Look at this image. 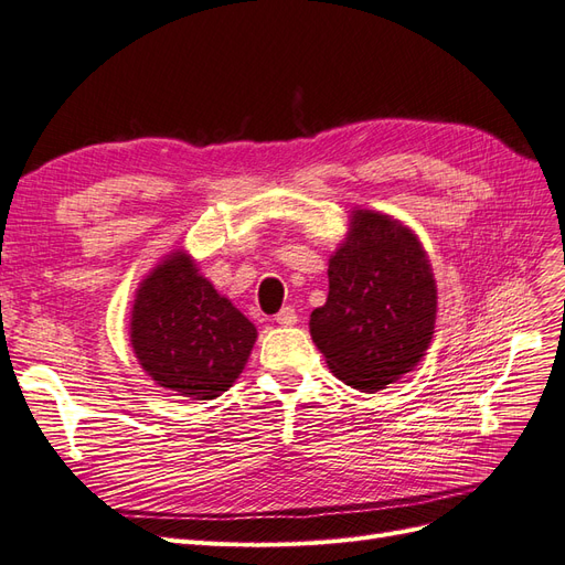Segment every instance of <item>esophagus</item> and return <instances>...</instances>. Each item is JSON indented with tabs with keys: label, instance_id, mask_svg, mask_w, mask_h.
Segmentation results:
<instances>
[{
	"label": "esophagus",
	"instance_id": "obj_1",
	"mask_svg": "<svg viewBox=\"0 0 565 565\" xmlns=\"http://www.w3.org/2000/svg\"><path fill=\"white\" fill-rule=\"evenodd\" d=\"M274 319H277V324L281 327H294L298 324V312L291 308V305H286V308H281Z\"/></svg>",
	"mask_w": 565,
	"mask_h": 565
}]
</instances>
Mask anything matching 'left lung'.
Returning a JSON list of instances; mask_svg holds the SVG:
<instances>
[{"mask_svg": "<svg viewBox=\"0 0 565 565\" xmlns=\"http://www.w3.org/2000/svg\"><path fill=\"white\" fill-rule=\"evenodd\" d=\"M438 291L428 255L405 224L352 211L329 260V298L310 315L315 345L331 372L358 391L395 383L426 354Z\"/></svg>", "mask_w": 565, "mask_h": 565, "instance_id": "obj_1", "label": "left lung"}]
</instances>
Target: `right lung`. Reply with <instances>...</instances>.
Returning <instances> with one entry per match:
<instances>
[{
	"instance_id": "right-lung-1",
	"label": "right lung",
	"mask_w": 565,
	"mask_h": 565,
	"mask_svg": "<svg viewBox=\"0 0 565 565\" xmlns=\"http://www.w3.org/2000/svg\"><path fill=\"white\" fill-rule=\"evenodd\" d=\"M255 327L199 274L184 250L170 253L137 288L130 343L160 388L215 399L244 372Z\"/></svg>"
}]
</instances>
